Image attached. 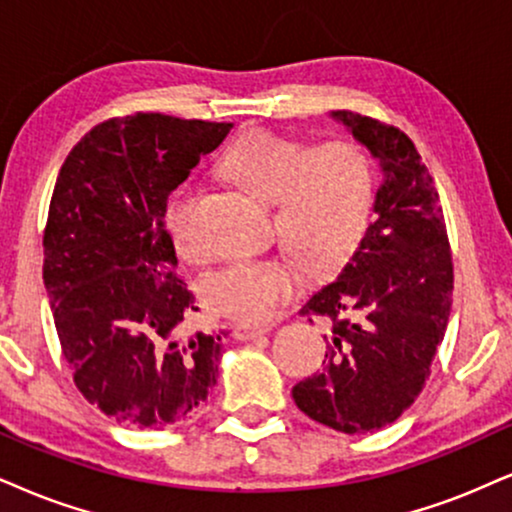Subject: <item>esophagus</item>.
Instances as JSON below:
<instances>
[{"label":"esophagus","mask_w":512,"mask_h":512,"mask_svg":"<svg viewBox=\"0 0 512 512\" xmlns=\"http://www.w3.org/2000/svg\"><path fill=\"white\" fill-rule=\"evenodd\" d=\"M270 332V325H254V323H237L235 330V339H242V342H249V339H256L261 337V334Z\"/></svg>","instance_id":"obj_1"}]
</instances>
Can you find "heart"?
Here are the masks:
<instances>
[{
  "instance_id": "heart-1",
  "label": "heart",
  "mask_w": 512,
  "mask_h": 512,
  "mask_svg": "<svg viewBox=\"0 0 512 512\" xmlns=\"http://www.w3.org/2000/svg\"><path fill=\"white\" fill-rule=\"evenodd\" d=\"M223 168L246 192L275 201L282 242L308 266H339L368 227L375 178L368 154L356 142H325L308 149L270 130H249L225 151ZM197 185H182L168 201L166 223L185 256L199 251L194 232ZM299 287V270L285 258H232L206 282L208 301L232 318L268 323Z\"/></svg>"
}]
</instances>
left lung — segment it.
Returning a JSON list of instances; mask_svg holds the SVG:
<instances>
[{"label": "left lung", "mask_w": 512, "mask_h": 512, "mask_svg": "<svg viewBox=\"0 0 512 512\" xmlns=\"http://www.w3.org/2000/svg\"><path fill=\"white\" fill-rule=\"evenodd\" d=\"M380 161L365 237L337 280L301 313L330 325L323 372L292 389L308 418L344 434L375 432L418 399L451 315L453 263L432 175L406 132L332 111Z\"/></svg>", "instance_id": "8db88e82"}]
</instances>
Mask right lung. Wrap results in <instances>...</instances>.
Segmentation results:
<instances>
[{
  "instance_id": "add662e5",
  "label": "right lung",
  "mask_w": 512,
  "mask_h": 512,
  "mask_svg": "<svg viewBox=\"0 0 512 512\" xmlns=\"http://www.w3.org/2000/svg\"><path fill=\"white\" fill-rule=\"evenodd\" d=\"M232 123L163 113L111 118L63 161L44 227L42 277L75 387L125 427L194 415L227 332L182 334L199 308L180 280L168 194Z\"/></svg>"
}]
</instances>
